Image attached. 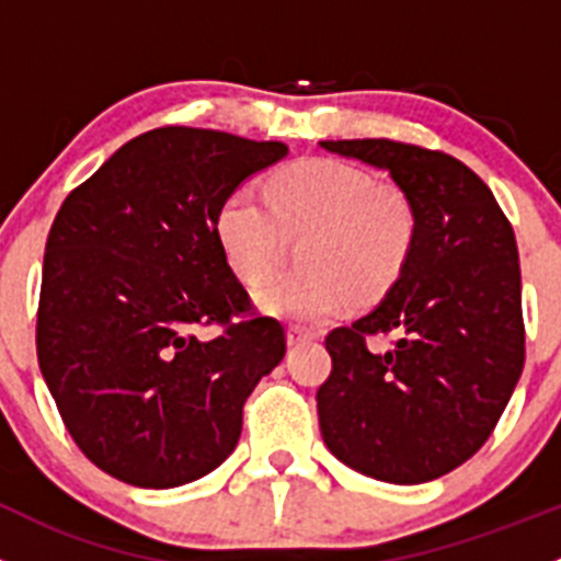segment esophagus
Listing matches in <instances>:
<instances>
[{
  "label": "esophagus",
  "instance_id": "34e87169",
  "mask_svg": "<svg viewBox=\"0 0 561 561\" xmlns=\"http://www.w3.org/2000/svg\"><path fill=\"white\" fill-rule=\"evenodd\" d=\"M309 340H318V331H309L304 325H287V345H304Z\"/></svg>",
  "mask_w": 561,
  "mask_h": 561
}]
</instances>
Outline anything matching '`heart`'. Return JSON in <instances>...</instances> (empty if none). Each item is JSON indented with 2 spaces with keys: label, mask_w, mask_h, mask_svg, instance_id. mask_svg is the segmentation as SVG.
<instances>
[{
  "label": "heart",
  "mask_w": 561,
  "mask_h": 561,
  "mask_svg": "<svg viewBox=\"0 0 561 561\" xmlns=\"http://www.w3.org/2000/svg\"><path fill=\"white\" fill-rule=\"evenodd\" d=\"M214 225L227 265L249 287L274 274L285 236L304 232L296 252L301 268L282 274L257 296L265 312L301 323L336 318L353 296H383L416 238L405 192L336 159L285 167L268 178L265 199L247 188L227 194Z\"/></svg>",
  "instance_id": "heart-1"
}]
</instances>
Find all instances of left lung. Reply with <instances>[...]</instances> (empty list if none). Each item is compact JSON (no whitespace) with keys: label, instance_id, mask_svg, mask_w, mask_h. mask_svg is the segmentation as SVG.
<instances>
[{"label":"left lung","instance_id":"8db88e82","mask_svg":"<svg viewBox=\"0 0 561 561\" xmlns=\"http://www.w3.org/2000/svg\"><path fill=\"white\" fill-rule=\"evenodd\" d=\"M389 172L416 238L383 301L325 336L323 442L351 469L394 485L449 474L491 438L526 356L513 225L463 161L391 139L320 142ZM397 333L389 352L369 335Z\"/></svg>","mask_w":561,"mask_h":561}]
</instances>
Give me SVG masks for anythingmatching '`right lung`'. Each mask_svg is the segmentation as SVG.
Masks as SVG:
<instances>
[{
	"label": "right lung",
	"instance_id": "obj_1",
	"mask_svg": "<svg viewBox=\"0 0 561 561\" xmlns=\"http://www.w3.org/2000/svg\"><path fill=\"white\" fill-rule=\"evenodd\" d=\"M282 142L167 125L65 197L46 241L37 362L76 447L136 488H178L236 449L243 402L285 356L216 241V210ZM214 324L216 337L198 331Z\"/></svg>",
	"mask_w": 561,
	"mask_h": 561
}]
</instances>
